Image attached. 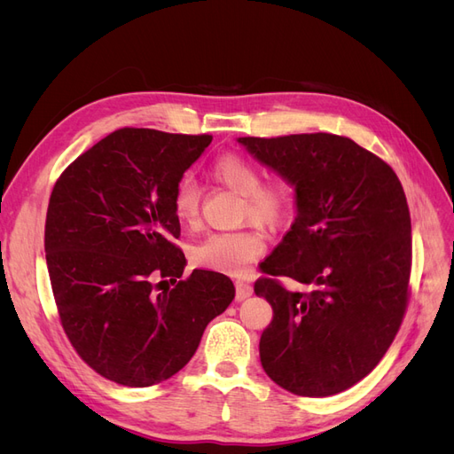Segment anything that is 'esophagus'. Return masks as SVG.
<instances>
[{"label": "esophagus", "instance_id": "34e87169", "mask_svg": "<svg viewBox=\"0 0 454 454\" xmlns=\"http://www.w3.org/2000/svg\"><path fill=\"white\" fill-rule=\"evenodd\" d=\"M252 294H254V286H252V284L237 280V301L248 299Z\"/></svg>", "mask_w": 454, "mask_h": 454}]
</instances>
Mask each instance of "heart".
Masks as SVG:
<instances>
[{
  "label": "heart",
  "instance_id": "obj_1",
  "mask_svg": "<svg viewBox=\"0 0 454 454\" xmlns=\"http://www.w3.org/2000/svg\"><path fill=\"white\" fill-rule=\"evenodd\" d=\"M214 180L244 197V219L263 225L277 227L287 212V191L282 184L261 185V174L255 164L239 155H223L212 164ZM174 215L184 225H195L199 219V189L189 176L177 182L172 195ZM265 250L261 232L244 229L237 232H212L202 239L191 259L204 269L242 274L254 259Z\"/></svg>",
  "mask_w": 454,
  "mask_h": 454
}]
</instances>
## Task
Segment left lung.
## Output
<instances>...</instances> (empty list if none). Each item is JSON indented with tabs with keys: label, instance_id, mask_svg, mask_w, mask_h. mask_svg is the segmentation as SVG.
I'll return each instance as SVG.
<instances>
[{
	"label": "left lung",
	"instance_id": "1",
	"mask_svg": "<svg viewBox=\"0 0 454 454\" xmlns=\"http://www.w3.org/2000/svg\"><path fill=\"white\" fill-rule=\"evenodd\" d=\"M237 142L295 189L294 225L254 287L272 307L261 365L297 395L339 394L375 369L403 320L411 272L403 187L387 162L347 136ZM272 276L304 292L286 291Z\"/></svg>",
	"mask_w": 454,
	"mask_h": 454
}]
</instances>
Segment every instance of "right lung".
<instances>
[{
    "label": "right lung",
    "mask_w": 454,
    "mask_h": 454,
    "mask_svg": "<svg viewBox=\"0 0 454 454\" xmlns=\"http://www.w3.org/2000/svg\"><path fill=\"white\" fill-rule=\"evenodd\" d=\"M212 136L115 130L77 157L52 189L45 254L62 327L96 373L122 387L167 380L193 358L206 325L235 299L222 272L195 269L174 240L177 182ZM161 289V288H160Z\"/></svg>",
    "instance_id": "right-lung-1"
}]
</instances>
